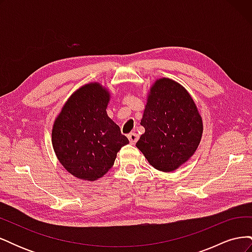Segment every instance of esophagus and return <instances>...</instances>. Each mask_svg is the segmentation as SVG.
Here are the masks:
<instances>
[{"instance_id":"esophagus-1","label":"esophagus","mask_w":252,"mask_h":252,"mask_svg":"<svg viewBox=\"0 0 252 252\" xmlns=\"http://www.w3.org/2000/svg\"><path fill=\"white\" fill-rule=\"evenodd\" d=\"M138 139H139V135L135 132H130L128 134V140L131 144H134L136 141H138Z\"/></svg>"}]
</instances>
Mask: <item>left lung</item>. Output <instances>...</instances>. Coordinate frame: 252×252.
Segmentation results:
<instances>
[{"mask_svg": "<svg viewBox=\"0 0 252 252\" xmlns=\"http://www.w3.org/2000/svg\"><path fill=\"white\" fill-rule=\"evenodd\" d=\"M136 142L151 166L164 172L178 169L193 156L203 134V120L188 91L168 78L157 80L147 96Z\"/></svg>", "mask_w": 252, "mask_h": 252, "instance_id": "obj_1", "label": "left lung"}]
</instances>
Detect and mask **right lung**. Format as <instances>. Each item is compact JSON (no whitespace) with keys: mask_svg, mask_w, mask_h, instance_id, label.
<instances>
[{"mask_svg":"<svg viewBox=\"0 0 252 252\" xmlns=\"http://www.w3.org/2000/svg\"><path fill=\"white\" fill-rule=\"evenodd\" d=\"M108 89L100 83L82 86L68 98L55 120L52 147L73 177L96 181L114 164L120 149L129 143L108 117Z\"/></svg>","mask_w":252,"mask_h":252,"instance_id":"right-lung-1","label":"right lung"}]
</instances>
